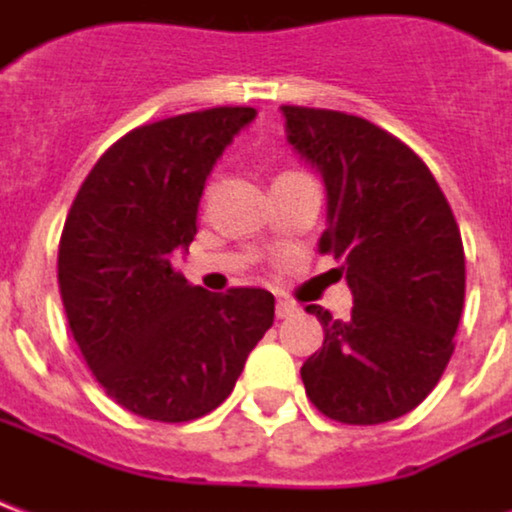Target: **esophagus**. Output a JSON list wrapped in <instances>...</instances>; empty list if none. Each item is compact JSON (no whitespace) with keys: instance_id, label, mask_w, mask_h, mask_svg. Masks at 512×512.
Here are the masks:
<instances>
[{"instance_id":"1","label":"esophagus","mask_w":512,"mask_h":512,"mask_svg":"<svg viewBox=\"0 0 512 512\" xmlns=\"http://www.w3.org/2000/svg\"><path fill=\"white\" fill-rule=\"evenodd\" d=\"M296 312V304H290V301L279 299L277 301V318H290Z\"/></svg>"}]
</instances>
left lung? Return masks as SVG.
<instances>
[{"mask_svg":"<svg viewBox=\"0 0 512 512\" xmlns=\"http://www.w3.org/2000/svg\"><path fill=\"white\" fill-rule=\"evenodd\" d=\"M282 115L288 142L326 183L329 227L318 246L343 263L354 293L348 321L307 307L326 334L301 365L307 397L345 425L403 417L455 351L466 257L450 202L425 161L365 117L307 106Z\"/></svg>","mask_w":512,"mask_h":512,"instance_id":"obj_1","label":"left lung"}]
</instances>
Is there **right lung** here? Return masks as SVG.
I'll use <instances>...</instances> for the list:
<instances>
[{
    "mask_svg": "<svg viewBox=\"0 0 512 512\" xmlns=\"http://www.w3.org/2000/svg\"><path fill=\"white\" fill-rule=\"evenodd\" d=\"M255 115L216 106L128 131L68 211L57 279L73 340L106 395L136 417H205L274 323L268 290L208 293L172 268V252L197 235L216 158Z\"/></svg>",
    "mask_w": 512,
    "mask_h": 512,
    "instance_id": "1",
    "label": "right lung"
}]
</instances>
